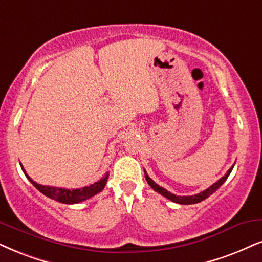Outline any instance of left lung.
Wrapping results in <instances>:
<instances>
[{
    "instance_id": "1",
    "label": "left lung",
    "mask_w": 262,
    "mask_h": 262,
    "mask_svg": "<svg viewBox=\"0 0 262 262\" xmlns=\"http://www.w3.org/2000/svg\"><path fill=\"white\" fill-rule=\"evenodd\" d=\"M233 165H234V164H233ZM233 165L230 168V169H228L227 173L225 174L223 178L219 179V180L216 181V183L211 185L210 187H208L207 190L202 191L201 193L194 194V196H177V194L171 193V192L167 191V190H165V188L161 187L160 185L156 184L155 181L152 180V179L146 174V170H144V171H145V178H146L147 184L150 185V186H151L152 188H154V190H155L156 192H158V193H161L162 196H164L165 198H168V200H170L171 202H175V203H179V204H194V203H200V202L204 201L205 198L209 197L210 194H213L214 192L216 191L217 188H219V187L221 186V185H223V184L225 183V181H226V179L228 178V175H230V173H231V171H232V169H233Z\"/></svg>"
}]
</instances>
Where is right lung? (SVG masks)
I'll use <instances>...</instances> for the list:
<instances>
[{"instance_id": "1", "label": "right lung", "mask_w": 262, "mask_h": 262, "mask_svg": "<svg viewBox=\"0 0 262 262\" xmlns=\"http://www.w3.org/2000/svg\"><path fill=\"white\" fill-rule=\"evenodd\" d=\"M20 167L23 171L25 173L24 168L20 163ZM26 178L29 179L30 183H31L34 186L37 188V190L41 192V193L45 194L52 200H55L60 203H65V204H75V203H79V202H83L88 198H91L95 194L99 193V192L104 190L105 185L107 183V178H108V173H106L104 178H101L100 180L94 183L93 185H89V186L82 187V188H74V190H70V188H61V187H52V186H45V185H39L37 183H35L31 178L29 177L28 174L25 173Z\"/></svg>"}]
</instances>
